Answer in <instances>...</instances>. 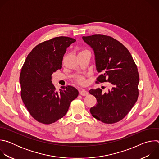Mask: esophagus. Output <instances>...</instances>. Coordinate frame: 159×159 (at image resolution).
I'll list each match as a JSON object with an SVG mask.
<instances>
[{
  "instance_id": "1",
  "label": "esophagus",
  "mask_w": 159,
  "mask_h": 159,
  "mask_svg": "<svg viewBox=\"0 0 159 159\" xmlns=\"http://www.w3.org/2000/svg\"><path fill=\"white\" fill-rule=\"evenodd\" d=\"M88 94H89L88 91H87V90H85V89H82V90H81L80 91V94L81 96H87Z\"/></svg>"
}]
</instances>
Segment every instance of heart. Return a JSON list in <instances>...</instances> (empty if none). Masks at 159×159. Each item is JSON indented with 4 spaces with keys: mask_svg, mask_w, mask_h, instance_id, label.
Listing matches in <instances>:
<instances>
[{
    "mask_svg": "<svg viewBox=\"0 0 159 159\" xmlns=\"http://www.w3.org/2000/svg\"><path fill=\"white\" fill-rule=\"evenodd\" d=\"M87 52V51H84L82 52ZM75 80L80 84H84L85 82V79L82 77V76H78L76 77L75 79Z\"/></svg>",
    "mask_w": 159,
    "mask_h": 159,
    "instance_id": "heart-1",
    "label": "heart"
}]
</instances>
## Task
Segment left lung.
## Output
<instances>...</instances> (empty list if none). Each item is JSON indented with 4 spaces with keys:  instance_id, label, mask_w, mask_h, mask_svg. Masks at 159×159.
<instances>
[{
    "instance_id": "left-lung-1",
    "label": "left lung",
    "mask_w": 159,
    "mask_h": 159,
    "mask_svg": "<svg viewBox=\"0 0 159 159\" xmlns=\"http://www.w3.org/2000/svg\"><path fill=\"white\" fill-rule=\"evenodd\" d=\"M82 39L94 52L97 71L100 74L96 82L112 85L108 93H103L100 88L89 90L97 99L90 112L102 123H117L128 115L138 99L137 66L128 49L116 39L102 34L83 36Z\"/></svg>"
}]
</instances>
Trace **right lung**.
I'll return each instance as SVG.
<instances>
[{
    "mask_svg": "<svg viewBox=\"0 0 159 159\" xmlns=\"http://www.w3.org/2000/svg\"><path fill=\"white\" fill-rule=\"evenodd\" d=\"M75 39L59 36L42 42L28 54L20 74V96L31 116L37 121L50 125L63 118L71 102L79 95L70 85L57 91L52 75L61 69L63 57Z\"/></svg>",
    "mask_w": 159,
    "mask_h": 159,
    "instance_id": "right-lung-1",
    "label": "right lung"
}]
</instances>
